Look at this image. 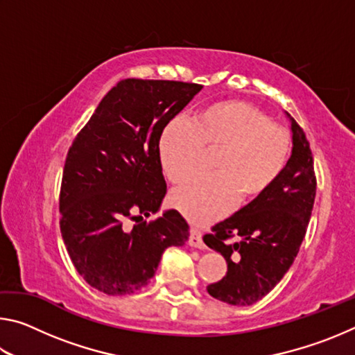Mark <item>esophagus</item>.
<instances>
[{"label": "esophagus", "instance_id": "esophagus-1", "mask_svg": "<svg viewBox=\"0 0 355 355\" xmlns=\"http://www.w3.org/2000/svg\"><path fill=\"white\" fill-rule=\"evenodd\" d=\"M188 243H189L191 248L205 249V243H203V239H202V233H200L199 230H197V228H191Z\"/></svg>", "mask_w": 355, "mask_h": 355}]
</instances>
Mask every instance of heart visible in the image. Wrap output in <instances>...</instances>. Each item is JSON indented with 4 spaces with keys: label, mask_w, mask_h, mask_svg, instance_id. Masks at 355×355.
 I'll return each mask as SVG.
<instances>
[{
    "label": "heart",
    "mask_w": 355,
    "mask_h": 355,
    "mask_svg": "<svg viewBox=\"0 0 355 355\" xmlns=\"http://www.w3.org/2000/svg\"><path fill=\"white\" fill-rule=\"evenodd\" d=\"M203 147H220L214 175H194L171 194V203L191 222L205 225L225 216L238 200L257 199L274 184L286 164L290 141L266 114L245 101L213 103L192 123L175 117L158 141L161 169L177 183L199 164Z\"/></svg>",
    "instance_id": "heart-1"
}]
</instances>
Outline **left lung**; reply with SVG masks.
I'll list each match as a JSON object with an SVG mask.
<instances>
[{"label": "left lung", "instance_id": "8db88e82", "mask_svg": "<svg viewBox=\"0 0 355 355\" xmlns=\"http://www.w3.org/2000/svg\"><path fill=\"white\" fill-rule=\"evenodd\" d=\"M285 114L291 122L293 148L279 178L203 236L227 261L224 279L207 286L225 304L252 305L266 296L291 268L307 232L316 194L313 156L302 128Z\"/></svg>", "mask_w": 355, "mask_h": 355}]
</instances>
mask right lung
Here are the masks:
<instances>
[{
  "label": "right lung",
  "instance_id": "obj_1",
  "mask_svg": "<svg viewBox=\"0 0 355 355\" xmlns=\"http://www.w3.org/2000/svg\"><path fill=\"white\" fill-rule=\"evenodd\" d=\"M200 91V84L180 81H120L71 144L59 197L61 233L76 271L95 290L136 293L167 248L188 241L189 225L177 209L142 219L159 211L167 191L161 131ZM127 218L138 224L128 227Z\"/></svg>",
  "mask_w": 355,
  "mask_h": 355
}]
</instances>
